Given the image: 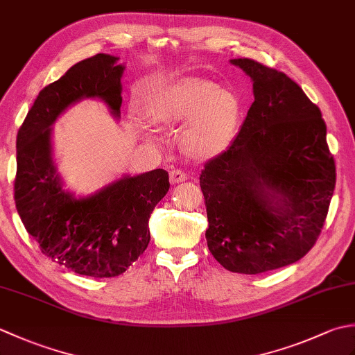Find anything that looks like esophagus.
<instances>
[{"label": "esophagus", "instance_id": "34e87169", "mask_svg": "<svg viewBox=\"0 0 355 355\" xmlns=\"http://www.w3.org/2000/svg\"><path fill=\"white\" fill-rule=\"evenodd\" d=\"M169 180L172 184H177V183H183L187 180V173L183 172L182 169H172L169 173Z\"/></svg>", "mask_w": 355, "mask_h": 355}]
</instances>
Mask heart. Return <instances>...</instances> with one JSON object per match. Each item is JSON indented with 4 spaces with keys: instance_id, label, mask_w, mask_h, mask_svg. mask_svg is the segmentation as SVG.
<instances>
[{
    "instance_id": "1",
    "label": "heart",
    "mask_w": 355,
    "mask_h": 355,
    "mask_svg": "<svg viewBox=\"0 0 355 355\" xmlns=\"http://www.w3.org/2000/svg\"><path fill=\"white\" fill-rule=\"evenodd\" d=\"M143 112L158 126L189 120L180 139L182 149L192 158L206 160L220 154L233 139L239 105L235 96L212 80L186 79L146 96Z\"/></svg>"
}]
</instances>
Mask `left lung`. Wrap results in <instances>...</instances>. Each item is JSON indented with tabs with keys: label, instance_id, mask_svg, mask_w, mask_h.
<instances>
[{
	"label": "left lung",
	"instance_id": "obj_1",
	"mask_svg": "<svg viewBox=\"0 0 355 355\" xmlns=\"http://www.w3.org/2000/svg\"><path fill=\"white\" fill-rule=\"evenodd\" d=\"M253 80L254 102L230 146L205 164L200 186L207 247L233 273L299 261L325 224L336 187L327 125L296 82L253 59H232Z\"/></svg>",
	"mask_w": 355,
	"mask_h": 355
}]
</instances>
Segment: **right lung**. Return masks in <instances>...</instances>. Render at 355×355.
<instances>
[{
	"instance_id": "1",
	"label": "right lung",
	"mask_w": 355,
	"mask_h": 355,
	"mask_svg": "<svg viewBox=\"0 0 355 355\" xmlns=\"http://www.w3.org/2000/svg\"><path fill=\"white\" fill-rule=\"evenodd\" d=\"M117 59L99 53L42 88L17 135L13 191L22 224L53 262L92 277L119 276L139 259L150 239L149 216L169 191L164 169L126 175L84 198L61 186L50 126L84 97H99L119 116L123 67Z\"/></svg>"
}]
</instances>
